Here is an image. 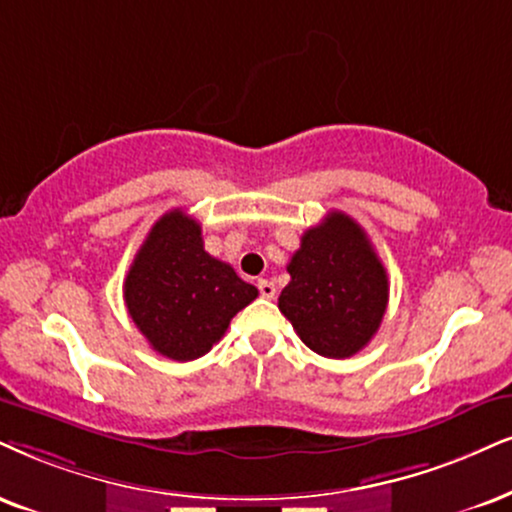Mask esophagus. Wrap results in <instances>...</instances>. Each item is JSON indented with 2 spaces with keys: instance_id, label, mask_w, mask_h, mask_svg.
<instances>
[{
  "instance_id": "esophagus-1",
  "label": "esophagus",
  "mask_w": 512,
  "mask_h": 512,
  "mask_svg": "<svg viewBox=\"0 0 512 512\" xmlns=\"http://www.w3.org/2000/svg\"><path fill=\"white\" fill-rule=\"evenodd\" d=\"M258 292H261L263 299H273L277 289H275V285L270 280H258Z\"/></svg>"
}]
</instances>
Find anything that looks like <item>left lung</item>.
<instances>
[{
  "mask_svg": "<svg viewBox=\"0 0 512 512\" xmlns=\"http://www.w3.org/2000/svg\"><path fill=\"white\" fill-rule=\"evenodd\" d=\"M277 306L308 349L325 358H349L380 330L389 280L380 256L356 220L327 213L308 227L294 251Z\"/></svg>",
  "mask_w": 512,
  "mask_h": 512,
  "instance_id": "left-lung-1",
  "label": "left lung"
}]
</instances>
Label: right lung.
<instances>
[{"mask_svg":"<svg viewBox=\"0 0 512 512\" xmlns=\"http://www.w3.org/2000/svg\"><path fill=\"white\" fill-rule=\"evenodd\" d=\"M132 323L173 361H194L220 342L258 289L204 249L201 225L180 208L163 213L135 254L123 285Z\"/></svg>","mask_w":512,"mask_h":512,"instance_id":"obj_1","label":"right lung"}]
</instances>
